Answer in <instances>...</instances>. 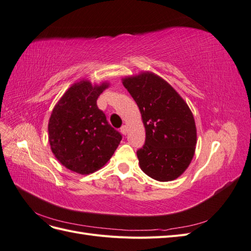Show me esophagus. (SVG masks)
I'll return each instance as SVG.
<instances>
[{
  "label": "esophagus",
  "instance_id": "34e87169",
  "mask_svg": "<svg viewBox=\"0 0 251 251\" xmlns=\"http://www.w3.org/2000/svg\"><path fill=\"white\" fill-rule=\"evenodd\" d=\"M120 132L123 133V135H126L127 133V126H123L120 127Z\"/></svg>",
  "mask_w": 251,
  "mask_h": 251
}]
</instances>
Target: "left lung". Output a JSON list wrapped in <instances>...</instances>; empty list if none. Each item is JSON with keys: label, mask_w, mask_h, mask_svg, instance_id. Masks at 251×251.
Returning <instances> with one entry per match:
<instances>
[{"label": "left lung", "mask_w": 251, "mask_h": 251, "mask_svg": "<svg viewBox=\"0 0 251 251\" xmlns=\"http://www.w3.org/2000/svg\"><path fill=\"white\" fill-rule=\"evenodd\" d=\"M140 110L146 142L137 151L140 169L157 181L178 178L191 163L197 143L192 111L175 89L154 73L124 79Z\"/></svg>", "instance_id": "8db88e82"}]
</instances>
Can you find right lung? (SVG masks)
Masks as SVG:
<instances>
[{"mask_svg": "<svg viewBox=\"0 0 251 251\" xmlns=\"http://www.w3.org/2000/svg\"><path fill=\"white\" fill-rule=\"evenodd\" d=\"M105 88L104 82L74 83L52 111L48 125L52 153L72 172L88 175L100 170L123 138L97 107V98Z\"/></svg>", "mask_w": 251, "mask_h": 251, "instance_id": "right-lung-1", "label": "right lung"}]
</instances>
